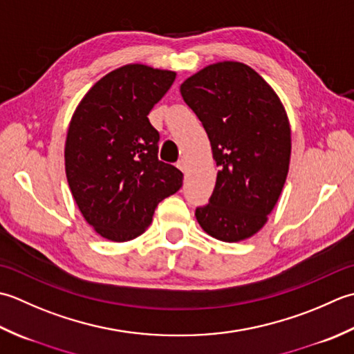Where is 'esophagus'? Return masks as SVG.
<instances>
[{
  "label": "esophagus",
  "instance_id": "34e87169",
  "mask_svg": "<svg viewBox=\"0 0 354 354\" xmlns=\"http://www.w3.org/2000/svg\"><path fill=\"white\" fill-rule=\"evenodd\" d=\"M177 168H178L180 171L186 172V169H187V162L185 160V158H182V160H178V162H177Z\"/></svg>",
  "mask_w": 354,
  "mask_h": 354
}]
</instances>
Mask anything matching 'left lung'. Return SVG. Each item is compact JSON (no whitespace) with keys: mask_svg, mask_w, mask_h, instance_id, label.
<instances>
[{"mask_svg":"<svg viewBox=\"0 0 354 354\" xmlns=\"http://www.w3.org/2000/svg\"><path fill=\"white\" fill-rule=\"evenodd\" d=\"M217 162L209 203L196 209L201 229L226 243L255 235L273 211L288 174L292 134L272 86L243 62L211 64L180 85Z\"/></svg>","mask_w":354,"mask_h":354,"instance_id":"obj_1","label":"left lung"}]
</instances>
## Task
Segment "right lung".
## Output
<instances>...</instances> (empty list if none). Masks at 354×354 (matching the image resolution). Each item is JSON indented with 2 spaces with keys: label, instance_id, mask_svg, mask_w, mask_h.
I'll return each mask as SVG.
<instances>
[{
  "label": "right lung",
  "instance_id": "obj_1",
  "mask_svg": "<svg viewBox=\"0 0 354 354\" xmlns=\"http://www.w3.org/2000/svg\"><path fill=\"white\" fill-rule=\"evenodd\" d=\"M176 71L128 64L105 75L76 106L66 140V174L85 221L106 240L142 235L183 174L158 160V131L148 114Z\"/></svg>",
  "mask_w": 354,
  "mask_h": 354
}]
</instances>
